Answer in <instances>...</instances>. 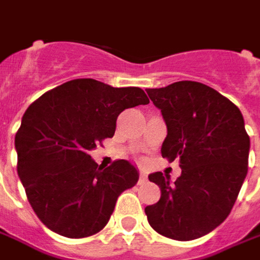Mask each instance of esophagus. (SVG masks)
<instances>
[{
    "instance_id": "34e87169",
    "label": "esophagus",
    "mask_w": 260,
    "mask_h": 260,
    "mask_svg": "<svg viewBox=\"0 0 260 260\" xmlns=\"http://www.w3.org/2000/svg\"><path fill=\"white\" fill-rule=\"evenodd\" d=\"M144 182H147V173H145V172H141V173H140V180H138V183L141 185Z\"/></svg>"
}]
</instances>
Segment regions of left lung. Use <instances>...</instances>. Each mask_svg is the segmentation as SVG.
<instances>
[{
    "label": "left lung",
    "mask_w": 260,
    "mask_h": 260,
    "mask_svg": "<svg viewBox=\"0 0 260 260\" xmlns=\"http://www.w3.org/2000/svg\"><path fill=\"white\" fill-rule=\"evenodd\" d=\"M145 91L167 126L161 155L179 158L182 169L176 182L161 172L148 176L161 190L160 201L145 207L148 222L169 239L202 237L229 217L247 175L250 140L242 112L197 81Z\"/></svg>",
    "instance_id": "obj_1"
}]
</instances>
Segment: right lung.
<instances>
[{"label": "right lung", "instance_id": "obj_1", "mask_svg": "<svg viewBox=\"0 0 260 260\" xmlns=\"http://www.w3.org/2000/svg\"><path fill=\"white\" fill-rule=\"evenodd\" d=\"M150 103L138 87L71 80L33 102L16 134L18 177L39 220L56 234L99 233L140 173L126 160L100 169L90 151L112 138L125 109Z\"/></svg>", "mask_w": 260, "mask_h": 260}]
</instances>
